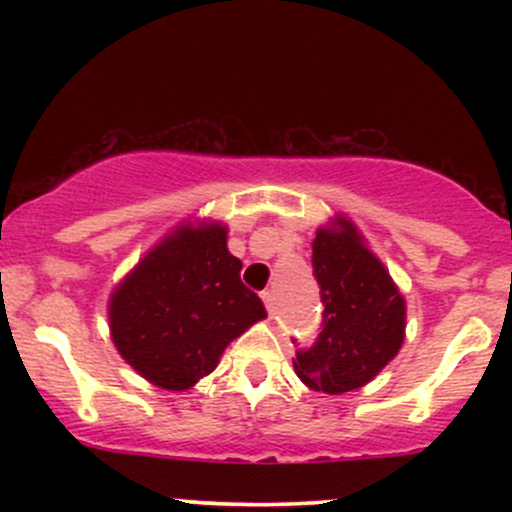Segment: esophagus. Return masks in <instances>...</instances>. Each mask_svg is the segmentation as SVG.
I'll return each mask as SVG.
<instances>
[{"instance_id": "obj_1", "label": "esophagus", "mask_w": 512, "mask_h": 512, "mask_svg": "<svg viewBox=\"0 0 512 512\" xmlns=\"http://www.w3.org/2000/svg\"><path fill=\"white\" fill-rule=\"evenodd\" d=\"M262 301H264V308H267V313L274 315V310H276L274 291H264V293H262Z\"/></svg>"}]
</instances>
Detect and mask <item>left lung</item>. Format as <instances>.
<instances>
[{
	"label": "left lung",
	"instance_id": "1",
	"mask_svg": "<svg viewBox=\"0 0 512 512\" xmlns=\"http://www.w3.org/2000/svg\"><path fill=\"white\" fill-rule=\"evenodd\" d=\"M313 274L325 305L322 330L313 346L296 351L293 368L310 390L344 395L370 383L402 349L407 305L344 216L317 231Z\"/></svg>",
	"mask_w": 512,
	"mask_h": 512
}]
</instances>
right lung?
Listing matches in <instances>:
<instances>
[{
  "mask_svg": "<svg viewBox=\"0 0 512 512\" xmlns=\"http://www.w3.org/2000/svg\"><path fill=\"white\" fill-rule=\"evenodd\" d=\"M226 226L182 223L117 284L108 320L120 356L151 385L190 390L233 339L267 317L240 281Z\"/></svg>",
  "mask_w": 512,
  "mask_h": 512,
  "instance_id": "obj_1",
  "label": "right lung"
}]
</instances>
